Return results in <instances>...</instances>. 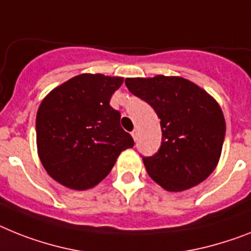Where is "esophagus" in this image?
<instances>
[{
  "instance_id": "34e87169",
  "label": "esophagus",
  "mask_w": 251,
  "mask_h": 251,
  "mask_svg": "<svg viewBox=\"0 0 251 251\" xmlns=\"http://www.w3.org/2000/svg\"><path fill=\"white\" fill-rule=\"evenodd\" d=\"M131 136H132V139H134V140H135V142H136V140H138V136H139V132H138V130H134V131H132L131 132Z\"/></svg>"
}]
</instances>
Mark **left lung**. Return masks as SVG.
Returning a JSON list of instances; mask_svg holds the SVG:
<instances>
[{
	"mask_svg": "<svg viewBox=\"0 0 251 251\" xmlns=\"http://www.w3.org/2000/svg\"><path fill=\"white\" fill-rule=\"evenodd\" d=\"M125 84L161 119V148L143 158L151 180L175 193L203 182L218 165L226 134L218 102L181 76L127 77Z\"/></svg>",
	"mask_w": 251,
	"mask_h": 251,
	"instance_id": "left-lung-1",
	"label": "left lung"
}]
</instances>
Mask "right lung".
Here are the masks:
<instances>
[{
    "label": "right lung",
    "instance_id": "add662e5",
    "mask_svg": "<svg viewBox=\"0 0 251 251\" xmlns=\"http://www.w3.org/2000/svg\"><path fill=\"white\" fill-rule=\"evenodd\" d=\"M121 76L80 74L52 89L38 108L37 149L44 170L61 185L86 190L98 185L122 151L134 147L109 100Z\"/></svg>",
    "mask_w": 251,
    "mask_h": 251
}]
</instances>
